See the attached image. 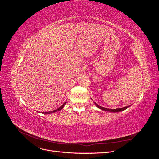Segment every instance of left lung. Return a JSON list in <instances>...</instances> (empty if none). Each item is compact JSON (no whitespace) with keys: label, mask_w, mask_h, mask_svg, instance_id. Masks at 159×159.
<instances>
[{"label":"left lung","mask_w":159,"mask_h":159,"mask_svg":"<svg viewBox=\"0 0 159 159\" xmlns=\"http://www.w3.org/2000/svg\"><path fill=\"white\" fill-rule=\"evenodd\" d=\"M95 105L97 106L98 108L101 109L102 110H103V111H109V112H113V113H116V112H120V111H124L126 109H127L128 107H129L130 106L129 105H128V106H126L125 107H123V108H117V109H107V108H105V107H103L102 106H100V105H98L96 103H95Z\"/></svg>","instance_id":"8db88e82"}]
</instances>
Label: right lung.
Returning a JSON list of instances; mask_svg holds the SVG:
<instances>
[{
    "label": "right lung",
    "mask_w": 159,
    "mask_h": 159,
    "mask_svg": "<svg viewBox=\"0 0 159 159\" xmlns=\"http://www.w3.org/2000/svg\"><path fill=\"white\" fill-rule=\"evenodd\" d=\"M66 102H65L63 105H61V107H60L58 109H56V110H54V111H48V112H43V113H46V114H50V113H55V112H56V111H60V110H61L62 109L64 108V105H66Z\"/></svg>",
    "instance_id": "right-lung-1"
}]
</instances>
